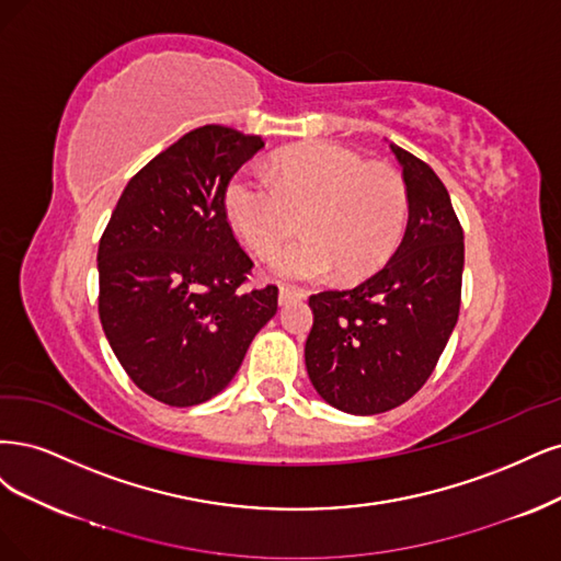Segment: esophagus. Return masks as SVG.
<instances>
[{"instance_id": "obj_1", "label": "esophagus", "mask_w": 561, "mask_h": 561, "mask_svg": "<svg viewBox=\"0 0 561 561\" xmlns=\"http://www.w3.org/2000/svg\"><path fill=\"white\" fill-rule=\"evenodd\" d=\"M307 294L302 291V288H296V286H282L279 288V305H286L291 300H302Z\"/></svg>"}]
</instances>
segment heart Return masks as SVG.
<instances>
[{
  "instance_id": "1",
  "label": "heart",
  "mask_w": 561,
  "mask_h": 561,
  "mask_svg": "<svg viewBox=\"0 0 561 561\" xmlns=\"http://www.w3.org/2000/svg\"><path fill=\"white\" fill-rule=\"evenodd\" d=\"M408 186L385 165H368L340 144L317 141L284 151L273 174L249 165L230 179L226 214L240 240L265 259L294 234H307L273 256L284 279H364L399 247L408 224Z\"/></svg>"
}]
</instances>
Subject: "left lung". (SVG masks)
<instances>
[{
    "label": "left lung",
    "instance_id": "8db88e82",
    "mask_svg": "<svg viewBox=\"0 0 561 561\" xmlns=\"http://www.w3.org/2000/svg\"><path fill=\"white\" fill-rule=\"evenodd\" d=\"M410 219L389 263L354 288L310 296L305 364L327 403L379 414L417 393L457 327L463 230L449 193L424 160L391 144Z\"/></svg>",
    "mask_w": 561,
    "mask_h": 561
}]
</instances>
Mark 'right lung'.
<instances>
[{"instance_id":"add662e5","label":"right lung","mask_w":561,"mask_h":561,"mask_svg":"<svg viewBox=\"0 0 561 561\" xmlns=\"http://www.w3.org/2000/svg\"><path fill=\"white\" fill-rule=\"evenodd\" d=\"M261 147L226 125L186 133L130 179L100 238L104 335L133 382L165 405L219 393L277 312L275 284L244 291L254 261L226 214L232 174Z\"/></svg>"}]
</instances>
